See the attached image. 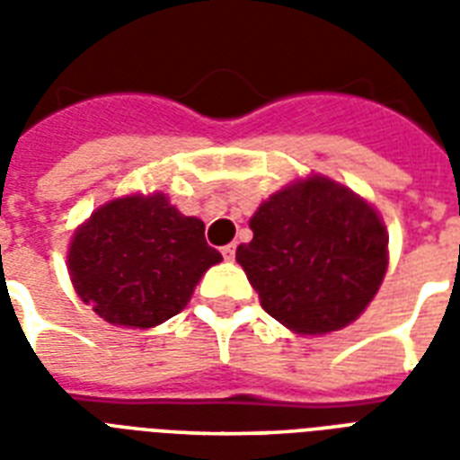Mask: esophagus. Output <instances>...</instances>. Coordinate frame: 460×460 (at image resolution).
I'll return each mask as SVG.
<instances>
[{
	"mask_svg": "<svg viewBox=\"0 0 460 460\" xmlns=\"http://www.w3.org/2000/svg\"><path fill=\"white\" fill-rule=\"evenodd\" d=\"M222 255H224V260H229V262H231V260L236 258V245H234V243L224 245V248H222Z\"/></svg>",
	"mask_w": 460,
	"mask_h": 460,
	"instance_id": "1",
	"label": "esophagus"
}]
</instances>
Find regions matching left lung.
Segmentation results:
<instances>
[{
    "mask_svg": "<svg viewBox=\"0 0 460 460\" xmlns=\"http://www.w3.org/2000/svg\"><path fill=\"white\" fill-rule=\"evenodd\" d=\"M252 241L236 260L260 305L296 334H327L370 305L389 265V236L370 202L350 188L307 176L251 217Z\"/></svg>",
    "mask_w": 460,
    "mask_h": 460,
    "instance_id": "obj_1",
    "label": "left lung"
}]
</instances>
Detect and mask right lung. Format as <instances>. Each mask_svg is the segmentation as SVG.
I'll list each match as a JSON object with an SVG mask.
<instances>
[{
    "mask_svg": "<svg viewBox=\"0 0 460 460\" xmlns=\"http://www.w3.org/2000/svg\"><path fill=\"white\" fill-rule=\"evenodd\" d=\"M219 260L205 241V224L181 215L164 193L110 200L68 245V274L81 301L111 324L136 329L179 314Z\"/></svg>",
    "mask_w": 460,
    "mask_h": 460,
    "instance_id": "1",
    "label": "right lung"
}]
</instances>
